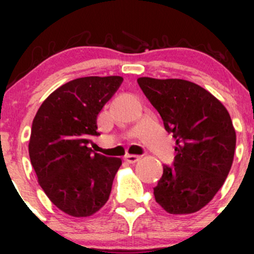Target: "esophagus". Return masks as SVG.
I'll list each match as a JSON object with an SVG mask.
<instances>
[{
    "label": "esophagus",
    "instance_id": "34e87169",
    "mask_svg": "<svg viewBox=\"0 0 254 254\" xmlns=\"http://www.w3.org/2000/svg\"><path fill=\"white\" fill-rule=\"evenodd\" d=\"M141 159V156L138 155H130V154H127V155H125L124 160L127 162H129V164H135V162L138 161V160Z\"/></svg>",
    "mask_w": 254,
    "mask_h": 254
}]
</instances>
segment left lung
<instances>
[{
	"instance_id": "1",
	"label": "left lung",
	"mask_w": 254,
	"mask_h": 254,
	"mask_svg": "<svg viewBox=\"0 0 254 254\" xmlns=\"http://www.w3.org/2000/svg\"><path fill=\"white\" fill-rule=\"evenodd\" d=\"M176 138L173 165L154 188L155 200L174 215L196 212L222 188L234 159L235 135L226 107L211 93L180 78L137 80Z\"/></svg>"
}]
</instances>
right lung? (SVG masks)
<instances>
[{
  "instance_id": "add662e5",
  "label": "right lung",
  "mask_w": 254,
  "mask_h": 254,
  "mask_svg": "<svg viewBox=\"0 0 254 254\" xmlns=\"http://www.w3.org/2000/svg\"><path fill=\"white\" fill-rule=\"evenodd\" d=\"M122 82L121 76L72 80L51 93L33 119L31 164L46 196L70 216H90L110 197L122 159L94 153L89 144L100 135L98 115Z\"/></svg>"
}]
</instances>
